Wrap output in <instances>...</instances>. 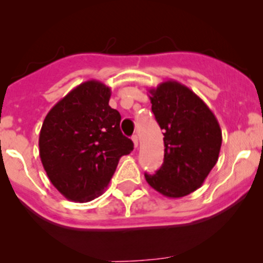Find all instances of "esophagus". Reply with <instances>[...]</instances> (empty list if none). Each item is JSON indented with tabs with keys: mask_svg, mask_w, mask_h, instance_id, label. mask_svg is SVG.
<instances>
[{
	"mask_svg": "<svg viewBox=\"0 0 263 263\" xmlns=\"http://www.w3.org/2000/svg\"><path fill=\"white\" fill-rule=\"evenodd\" d=\"M132 141H134L135 147L139 146V136H137V135H134V136H132Z\"/></svg>",
	"mask_w": 263,
	"mask_h": 263,
	"instance_id": "34e87169",
	"label": "esophagus"
}]
</instances>
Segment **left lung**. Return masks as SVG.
Wrapping results in <instances>:
<instances>
[{
    "mask_svg": "<svg viewBox=\"0 0 263 263\" xmlns=\"http://www.w3.org/2000/svg\"><path fill=\"white\" fill-rule=\"evenodd\" d=\"M148 92L151 110L164 131V163L145 178L165 197H184L202 185L216 164L221 128L206 103L181 82L164 81Z\"/></svg>",
    "mask_w": 263,
    "mask_h": 263,
    "instance_id": "1",
    "label": "left lung"
}]
</instances>
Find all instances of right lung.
<instances>
[{
  "label": "right lung",
  "instance_id": "1",
  "mask_svg": "<svg viewBox=\"0 0 263 263\" xmlns=\"http://www.w3.org/2000/svg\"><path fill=\"white\" fill-rule=\"evenodd\" d=\"M110 87L87 80L63 97L44 118L39 156L50 183L75 202L102 195L121 156L134 142L119 128L121 115L109 107Z\"/></svg>",
  "mask_w": 263,
  "mask_h": 263
}]
</instances>
